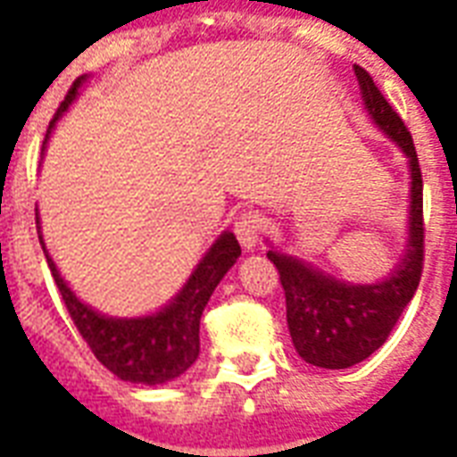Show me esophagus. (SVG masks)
<instances>
[{"label": "esophagus", "instance_id": "obj_1", "mask_svg": "<svg viewBox=\"0 0 457 457\" xmlns=\"http://www.w3.org/2000/svg\"><path fill=\"white\" fill-rule=\"evenodd\" d=\"M235 235L244 249H256L263 235V218L253 211H246L235 220Z\"/></svg>", "mask_w": 457, "mask_h": 457}]
</instances>
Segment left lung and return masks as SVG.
Listing matches in <instances>:
<instances>
[{
  "instance_id": "left-lung-1",
  "label": "left lung",
  "mask_w": 457,
  "mask_h": 457,
  "mask_svg": "<svg viewBox=\"0 0 457 457\" xmlns=\"http://www.w3.org/2000/svg\"><path fill=\"white\" fill-rule=\"evenodd\" d=\"M353 71L368 116L408 161V242L394 270L372 285L344 282L301 258L275 249L268 251L285 289L287 325L294 348L305 362L325 370L351 368L382 346L418 289L425 258L422 172L411 132L377 89L368 71L361 66H353Z\"/></svg>"
}]
</instances>
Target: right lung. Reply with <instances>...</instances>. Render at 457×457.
I'll return each mask as SVG.
<instances>
[{
	"label": "right lung",
	"mask_w": 457,
	"mask_h": 457,
	"mask_svg": "<svg viewBox=\"0 0 457 457\" xmlns=\"http://www.w3.org/2000/svg\"><path fill=\"white\" fill-rule=\"evenodd\" d=\"M85 80L87 75L78 78L73 87L68 89L66 99L61 102L56 116L49 123L45 145L56 120H61V116L71 109V104L78 99ZM37 235L54 282L59 287L61 299L66 303L82 339L87 341V346L96 355V361L113 375L120 377L123 382L146 384V386L172 382L175 377L185 375L187 370L192 368L194 361L199 358L201 312L206 308L211 294L215 292V287L220 285V279L237 263V258L242 256V246L237 242V237L225 229L204 253L185 287L161 311L139 315V318H113L78 299L73 289L66 285V279L61 278L59 268L49 256L42 232H39V213Z\"/></svg>",
	"instance_id": "add662e5"
}]
</instances>
